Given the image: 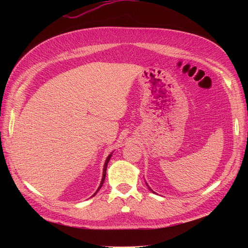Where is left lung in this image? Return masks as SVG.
I'll use <instances>...</instances> for the list:
<instances>
[{
    "label": "left lung",
    "mask_w": 248,
    "mask_h": 248,
    "mask_svg": "<svg viewBox=\"0 0 248 248\" xmlns=\"http://www.w3.org/2000/svg\"><path fill=\"white\" fill-rule=\"evenodd\" d=\"M145 182H146V181H145ZM146 185H147V186H148V188H149V190H150V191H152V192H153V193H155V192H154V191H153V190H152V189H151V187H150V186H149V185H148V183H147V182H146Z\"/></svg>",
    "instance_id": "8db88e82"
}]
</instances>
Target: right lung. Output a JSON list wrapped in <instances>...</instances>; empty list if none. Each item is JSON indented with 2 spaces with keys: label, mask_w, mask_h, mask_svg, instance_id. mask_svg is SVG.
<instances>
[{
  "label": "right lung",
  "mask_w": 248,
  "mask_h": 248,
  "mask_svg": "<svg viewBox=\"0 0 248 248\" xmlns=\"http://www.w3.org/2000/svg\"><path fill=\"white\" fill-rule=\"evenodd\" d=\"M111 155H112V152L107 157V159H106V162H104V166H103V172H102V179H101V182H100V184H99V187L98 188H97V190H96V192L93 194L92 197H94V196H96V193L99 191V189L101 188V186L103 185V182H104V179H106V175H107V168H108V161H109V159H110V157H111ZM91 197V198H92Z\"/></svg>",
  "instance_id": "add662e5"
}]
</instances>
